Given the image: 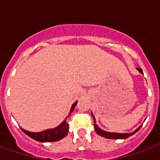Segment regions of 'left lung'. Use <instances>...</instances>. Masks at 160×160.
Returning <instances> with one entry per match:
<instances>
[{"instance_id": "1", "label": "left lung", "mask_w": 160, "mask_h": 160, "mask_svg": "<svg viewBox=\"0 0 160 160\" xmlns=\"http://www.w3.org/2000/svg\"><path fill=\"white\" fill-rule=\"evenodd\" d=\"M136 70L139 71L140 74L143 75V70L140 69V68H136ZM91 114H92L93 118H94V126H95V132L97 133L99 135L104 137V138H106V139H124L129 138V136H131L134 134H135L138 130H139L140 128H141L142 124L139 127H138L134 132L132 133H117V132H108L105 131V130H103L102 129H100V127L98 126V124H96V120H95V115L93 114V113L91 112Z\"/></svg>"}]
</instances>
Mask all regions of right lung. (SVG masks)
Returning a JSON list of instances; mask_svg holds the SVG:
<instances>
[{"label":"right lung","instance_id":"right-lung-1","mask_svg":"<svg viewBox=\"0 0 160 160\" xmlns=\"http://www.w3.org/2000/svg\"><path fill=\"white\" fill-rule=\"evenodd\" d=\"M77 101H75L72 105L70 110L69 112V115H68L64 121L60 124H59L57 127L53 128V129H48L46 130L41 132H31L26 129H22V131L26 134H27L29 137H31V139H35L36 141L41 142V143H45V142H55L58 141L62 139L63 138H65L68 134L69 131V124L66 122V119L68 117H70V114L72 113L73 110L75 109V106H76Z\"/></svg>","mask_w":160,"mask_h":160}]
</instances>
